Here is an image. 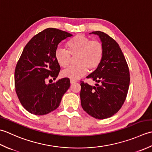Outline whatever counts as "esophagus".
Masks as SVG:
<instances>
[{
    "label": "esophagus",
    "mask_w": 152,
    "mask_h": 152,
    "mask_svg": "<svg viewBox=\"0 0 152 152\" xmlns=\"http://www.w3.org/2000/svg\"><path fill=\"white\" fill-rule=\"evenodd\" d=\"M77 81H76V80H72V79L70 80V83H71V84H72V85L74 84V83H75Z\"/></svg>",
    "instance_id": "34e87169"
}]
</instances>
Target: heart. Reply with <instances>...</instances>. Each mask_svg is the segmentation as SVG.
Instances as JSON below:
<instances>
[{"mask_svg": "<svg viewBox=\"0 0 152 152\" xmlns=\"http://www.w3.org/2000/svg\"><path fill=\"white\" fill-rule=\"evenodd\" d=\"M68 50L57 48L54 52L56 61L62 67L69 64L71 55L77 56L75 66H71L63 70V77L72 80H77L84 76L88 69L94 70L100 66L104 56V46L98 41H91L83 35H77L67 41Z\"/></svg>", "mask_w": 152, "mask_h": 152, "instance_id": "1", "label": "heart"}]
</instances>
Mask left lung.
<instances>
[{"instance_id": "left-lung-1", "label": "left lung", "mask_w": 152, "mask_h": 152, "mask_svg": "<svg viewBox=\"0 0 152 152\" xmlns=\"http://www.w3.org/2000/svg\"><path fill=\"white\" fill-rule=\"evenodd\" d=\"M104 46L102 62L88 75L100 85L91 86L81 82L80 92L81 106L90 115L98 119L113 116L118 111L127 95L130 74L125 56L117 42L106 33L93 31Z\"/></svg>"}]
</instances>
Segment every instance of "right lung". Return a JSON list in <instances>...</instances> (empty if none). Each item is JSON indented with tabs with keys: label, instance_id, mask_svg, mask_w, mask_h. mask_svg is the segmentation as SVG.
<instances>
[{
	"label": "right lung",
	"instance_id": "obj_1",
	"mask_svg": "<svg viewBox=\"0 0 152 152\" xmlns=\"http://www.w3.org/2000/svg\"><path fill=\"white\" fill-rule=\"evenodd\" d=\"M73 35L55 28L40 32L25 46L15 69V92L27 111L42 115L60 106L61 98L70 86L68 78L46 84L48 79H56L60 66L54 52L61 41Z\"/></svg>",
	"mask_w": 152,
	"mask_h": 152
}]
</instances>
